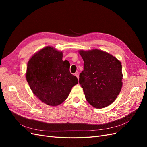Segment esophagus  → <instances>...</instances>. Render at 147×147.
I'll use <instances>...</instances> for the list:
<instances>
[{"mask_svg":"<svg viewBox=\"0 0 147 147\" xmlns=\"http://www.w3.org/2000/svg\"><path fill=\"white\" fill-rule=\"evenodd\" d=\"M75 76L77 77V78H78V79H79V73L78 72H76L75 74Z\"/></svg>","mask_w":147,"mask_h":147,"instance_id":"obj_1","label":"esophagus"}]
</instances>
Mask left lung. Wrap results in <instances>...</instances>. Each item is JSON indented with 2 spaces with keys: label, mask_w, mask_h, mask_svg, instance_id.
<instances>
[{
  "label": "left lung",
  "mask_w": 147,
  "mask_h": 147,
  "mask_svg": "<svg viewBox=\"0 0 147 147\" xmlns=\"http://www.w3.org/2000/svg\"><path fill=\"white\" fill-rule=\"evenodd\" d=\"M84 64L79 83L87 101L96 109L112 104L122 87L120 62L110 53L98 49L80 51Z\"/></svg>",
  "instance_id": "1"
}]
</instances>
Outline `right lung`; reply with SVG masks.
<instances>
[{"label":"right lung","instance_id":"obj_1","mask_svg":"<svg viewBox=\"0 0 147 147\" xmlns=\"http://www.w3.org/2000/svg\"><path fill=\"white\" fill-rule=\"evenodd\" d=\"M27 81L33 94L48 105L56 106L67 98L78 79L69 72V63L63 52L51 46L41 49L27 64Z\"/></svg>","mask_w":147,"mask_h":147}]
</instances>
